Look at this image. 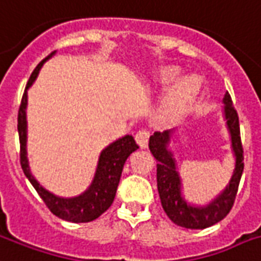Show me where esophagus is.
Here are the masks:
<instances>
[{
    "label": "esophagus",
    "instance_id": "esophagus-1",
    "mask_svg": "<svg viewBox=\"0 0 261 261\" xmlns=\"http://www.w3.org/2000/svg\"><path fill=\"white\" fill-rule=\"evenodd\" d=\"M149 137H150V131L146 128H141V130L135 134V141L138 142L141 148H146L149 142Z\"/></svg>",
    "mask_w": 261,
    "mask_h": 261
}]
</instances>
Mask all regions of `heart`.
<instances>
[{
    "label": "heart",
    "instance_id": "1",
    "mask_svg": "<svg viewBox=\"0 0 261 261\" xmlns=\"http://www.w3.org/2000/svg\"><path fill=\"white\" fill-rule=\"evenodd\" d=\"M179 75H180V69L178 67L167 65V67H163L160 71H157L156 81L160 85H170ZM198 90H200L198 77L186 76L178 81L163 99L160 109H159V117L162 120L168 122L180 116L186 111L189 104L194 99Z\"/></svg>",
    "mask_w": 261,
    "mask_h": 261
}]
</instances>
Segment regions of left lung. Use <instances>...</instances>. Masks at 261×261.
Wrapping results in <instances>:
<instances>
[{
    "label": "left lung",
    "mask_w": 261,
    "mask_h": 261,
    "mask_svg": "<svg viewBox=\"0 0 261 261\" xmlns=\"http://www.w3.org/2000/svg\"><path fill=\"white\" fill-rule=\"evenodd\" d=\"M223 104L224 119L227 123L228 133L231 137V148L236 156V168L223 192L215 197L206 205H192L182 196V180L176 171V163L172 157V153L168 150V145L175 130L154 133L149 138V149L157 162V189L163 210L167 216L180 227L194 230L211 227L226 218L234 205L238 185L244 171V149L240 134L238 113L232 105L231 97L228 93L224 94Z\"/></svg>",
    "instance_id": "1"
}]
</instances>
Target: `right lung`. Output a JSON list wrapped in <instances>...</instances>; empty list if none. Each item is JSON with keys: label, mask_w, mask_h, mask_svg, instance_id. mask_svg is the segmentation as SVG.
<instances>
[{"label": "right lung", "mask_w": 261, "mask_h": 261, "mask_svg": "<svg viewBox=\"0 0 261 261\" xmlns=\"http://www.w3.org/2000/svg\"><path fill=\"white\" fill-rule=\"evenodd\" d=\"M56 51H51L50 55L37 65L30 76L27 86H25L24 94L21 98V104L17 115V131H19L20 141V164L23 168V172L29 178L34 189L41 196L43 202L50 210V212L56 216H59L63 220L72 222V223H87L94 220L98 216L104 214L109 206L112 205L115 196H116L117 185L122 176L123 166L126 163L127 157L131 153L138 149V145L135 144L134 138L131 135H126L123 138L117 139L113 144L101 152L98 159V166L95 170V175L93 182L89 186L86 192L81 196L72 197V198H61L55 196L53 193L47 192L38 180L34 178L29 167V159H27V120H25V108H27V90L37 79L39 69L42 68L43 63L49 60Z\"/></svg>", "instance_id": "1"}]
</instances>
